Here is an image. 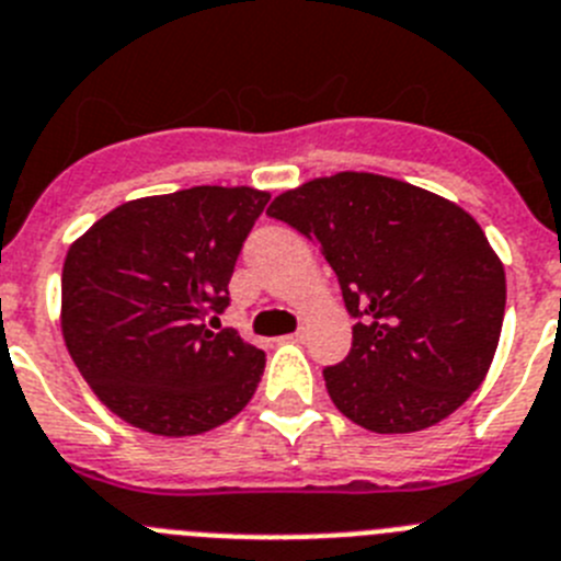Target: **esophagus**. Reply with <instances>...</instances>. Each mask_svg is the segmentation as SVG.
Wrapping results in <instances>:
<instances>
[{"mask_svg":"<svg viewBox=\"0 0 561 561\" xmlns=\"http://www.w3.org/2000/svg\"><path fill=\"white\" fill-rule=\"evenodd\" d=\"M305 335H307L305 330H296L293 335H287V337H290V341H305Z\"/></svg>","mask_w":561,"mask_h":561,"instance_id":"obj_1","label":"esophagus"}]
</instances>
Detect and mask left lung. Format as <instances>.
Listing matches in <instances>:
<instances>
[{"mask_svg":"<svg viewBox=\"0 0 561 561\" xmlns=\"http://www.w3.org/2000/svg\"><path fill=\"white\" fill-rule=\"evenodd\" d=\"M357 318L346 360L324 368L332 402L371 433H416L467 402L492 366L506 271L478 220L422 186L335 173L276 195Z\"/></svg>","mask_w":561,"mask_h":561,"instance_id":"left-lung-1","label":"left lung"}]
</instances>
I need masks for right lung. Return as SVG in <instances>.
<instances>
[{
    "label": "right lung",
    "instance_id": "right-lung-1",
    "mask_svg": "<svg viewBox=\"0 0 561 561\" xmlns=\"http://www.w3.org/2000/svg\"><path fill=\"white\" fill-rule=\"evenodd\" d=\"M271 193L193 186L119 204L80 234L60 274V332L98 400L153 436H198L243 411L265 352L206 318ZM218 321V318H215Z\"/></svg>",
    "mask_w": 561,
    "mask_h": 561
}]
</instances>
